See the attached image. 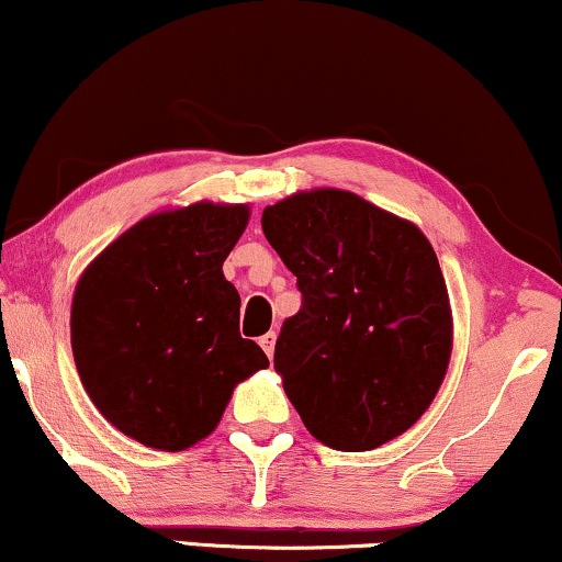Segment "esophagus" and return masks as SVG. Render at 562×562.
I'll return each instance as SVG.
<instances>
[{"label":"esophagus","mask_w":562,"mask_h":562,"mask_svg":"<svg viewBox=\"0 0 562 562\" xmlns=\"http://www.w3.org/2000/svg\"><path fill=\"white\" fill-rule=\"evenodd\" d=\"M274 342H277V334H274V331H267V334H265V337H261V339H259V345H261V347H265L267 358H272V355H274Z\"/></svg>","instance_id":"1"}]
</instances>
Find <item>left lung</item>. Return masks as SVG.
<instances>
[{"mask_svg": "<svg viewBox=\"0 0 562 562\" xmlns=\"http://www.w3.org/2000/svg\"><path fill=\"white\" fill-rule=\"evenodd\" d=\"M261 231L297 277L274 371L311 436L371 451L409 430L446 379L453 318L425 233L345 189L265 207Z\"/></svg>", "mask_w": 562, "mask_h": 562, "instance_id": "obj_1", "label": "left lung"}]
</instances>
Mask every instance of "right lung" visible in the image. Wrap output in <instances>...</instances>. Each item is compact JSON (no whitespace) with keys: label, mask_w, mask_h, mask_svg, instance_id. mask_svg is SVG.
<instances>
[{"label":"right lung","mask_w":562,"mask_h":562,"mask_svg":"<svg viewBox=\"0 0 562 562\" xmlns=\"http://www.w3.org/2000/svg\"><path fill=\"white\" fill-rule=\"evenodd\" d=\"M248 204L194 202L142 217L85 267L72 295L75 366L98 412L147 449L187 451L233 389L269 366L238 331L223 261Z\"/></svg>","instance_id":"1"}]
</instances>
